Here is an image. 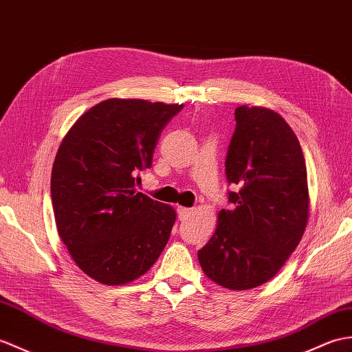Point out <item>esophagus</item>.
Wrapping results in <instances>:
<instances>
[{"instance_id": "esophagus-1", "label": "esophagus", "mask_w": 352, "mask_h": 352, "mask_svg": "<svg viewBox=\"0 0 352 352\" xmlns=\"http://www.w3.org/2000/svg\"><path fill=\"white\" fill-rule=\"evenodd\" d=\"M190 208H186V207H178L177 208V213H178V219L179 220H186L187 217L190 216Z\"/></svg>"}]
</instances>
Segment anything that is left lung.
I'll use <instances>...</instances> for the list:
<instances>
[{"label":"left lung","mask_w":352,"mask_h":352,"mask_svg":"<svg viewBox=\"0 0 352 352\" xmlns=\"http://www.w3.org/2000/svg\"><path fill=\"white\" fill-rule=\"evenodd\" d=\"M225 173L240 189L228 192L232 208L220 211L198 259L217 285L250 289L272 279L303 236L309 217L305 156L279 113L240 106Z\"/></svg>","instance_id":"1"}]
</instances>
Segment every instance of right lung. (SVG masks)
Wrapping results in <instances>:
<instances>
[{
    "instance_id": "right-lung-1",
    "label": "right lung",
    "mask_w": 352,
    "mask_h": 352,
    "mask_svg": "<svg viewBox=\"0 0 352 352\" xmlns=\"http://www.w3.org/2000/svg\"><path fill=\"white\" fill-rule=\"evenodd\" d=\"M183 104L108 99L88 109L55 156L51 196L56 230L76 265L104 285L145 274L175 223L166 204L135 190L159 136Z\"/></svg>"
}]
</instances>
